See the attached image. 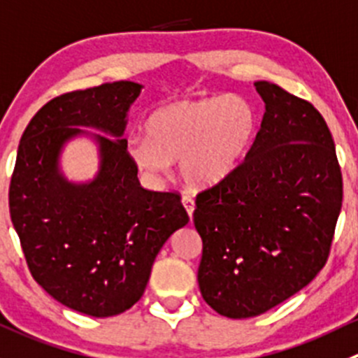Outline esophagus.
Wrapping results in <instances>:
<instances>
[{
  "mask_svg": "<svg viewBox=\"0 0 358 358\" xmlns=\"http://www.w3.org/2000/svg\"><path fill=\"white\" fill-rule=\"evenodd\" d=\"M182 203H183V206H185V210H187V213H189V217L192 218L194 208H196V203H194V197L189 196V194H183V196H182Z\"/></svg>",
  "mask_w": 358,
  "mask_h": 358,
  "instance_id": "1",
  "label": "esophagus"
}]
</instances>
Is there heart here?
I'll list each match as a JSON object with an SVG mask.
<instances>
[{"label":"heart","mask_w":358,"mask_h":358,"mask_svg":"<svg viewBox=\"0 0 358 358\" xmlns=\"http://www.w3.org/2000/svg\"><path fill=\"white\" fill-rule=\"evenodd\" d=\"M257 126L255 106L243 96L176 101L155 110L145 122L147 138H133L127 150L148 175H166L169 161H180L183 178L204 185L224 178L243 161Z\"/></svg>","instance_id":"b5f03b06"}]
</instances>
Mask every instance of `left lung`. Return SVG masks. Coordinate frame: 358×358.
Listing matches in <instances>:
<instances>
[{"mask_svg": "<svg viewBox=\"0 0 358 358\" xmlns=\"http://www.w3.org/2000/svg\"><path fill=\"white\" fill-rule=\"evenodd\" d=\"M246 157L196 196L203 239L197 282L208 306L227 318L266 313L308 285L331 253L343 176L324 117L269 82Z\"/></svg>", "mask_w": 358, "mask_h": 358, "instance_id": "8db88e82", "label": "left lung"}]
</instances>
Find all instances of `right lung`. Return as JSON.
Returning a JSON list of instances; mask_svg holds the SVG:
<instances>
[{
    "label": "right lung",
    "mask_w": 358,
    "mask_h": 358,
    "mask_svg": "<svg viewBox=\"0 0 358 358\" xmlns=\"http://www.w3.org/2000/svg\"><path fill=\"white\" fill-rule=\"evenodd\" d=\"M140 91V83L120 80L50 99L27 124L10 180V217L31 276L91 317L136 304L159 250L189 222L178 192L140 185L127 140L96 134L101 169L91 183L75 185L57 171L61 147L80 126L122 136Z\"/></svg>",
    "instance_id": "obj_1"
}]
</instances>
